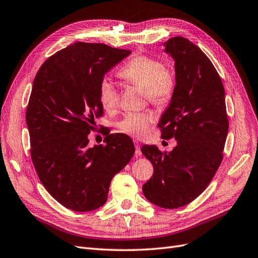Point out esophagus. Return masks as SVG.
<instances>
[{"mask_svg": "<svg viewBox=\"0 0 258 258\" xmlns=\"http://www.w3.org/2000/svg\"><path fill=\"white\" fill-rule=\"evenodd\" d=\"M135 156L136 157H139L141 156V150H140V146H139V142L138 141H135Z\"/></svg>", "mask_w": 258, "mask_h": 258, "instance_id": "obj_1", "label": "esophagus"}]
</instances>
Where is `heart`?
<instances>
[{"mask_svg":"<svg viewBox=\"0 0 258 258\" xmlns=\"http://www.w3.org/2000/svg\"><path fill=\"white\" fill-rule=\"evenodd\" d=\"M120 78L141 89H144L147 99L161 106L172 98L175 80L164 63L152 57L140 55L127 61L118 72ZM99 100L105 111H112L117 107L119 97L112 82L104 79L99 86ZM153 121L151 114L142 112H128L117 123L118 128L131 136L137 138L147 135L150 124Z\"/></svg>","mask_w":258,"mask_h":258,"instance_id":"b5f03b06","label":"heart"}]
</instances>
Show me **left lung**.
<instances>
[{"instance_id":"left-lung-1","label":"left lung","mask_w":258,"mask_h":258,"mask_svg":"<svg viewBox=\"0 0 258 258\" xmlns=\"http://www.w3.org/2000/svg\"><path fill=\"white\" fill-rule=\"evenodd\" d=\"M175 61V87L158 127L161 138L177 140L171 152L144 146L154 173L142 186L151 203L178 208L192 202L220 166L228 132L222 81L208 57L184 37L165 42Z\"/></svg>"}]
</instances>
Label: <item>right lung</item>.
Here are the masks:
<instances>
[{
	"label": "right lung",
	"instance_id": "right-lung-1",
	"mask_svg": "<svg viewBox=\"0 0 258 258\" xmlns=\"http://www.w3.org/2000/svg\"><path fill=\"white\" fill-rule=\"evenodd\" d=\"M131 54L104 43L75 42L47 58L37 72L26 108L31 156L44 188L73 212H91L107 201L114 174L135 147L125 135L106 134L89 147L94 118L103 108L99 86Z\"/></svg>",
	"mask_w": 258,
	"mask_h": 258
}]
</instances>
